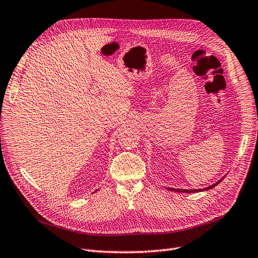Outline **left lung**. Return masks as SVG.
Returning <instances> with one entry per match:
<instances>
[{"instance_id": "8db88e82", "label": "left lung", "mask_w": 258, "mask_h": 258, "mask_svg": "<svg viewBox=\"0 0 258 258\" xmlns=\"http://www.w3.org/2000/svg\"><path fill=\"white\" fill-rule=\"evenodd\" d=\"M221 180H219L218 183H216L215 185H212V186H209V187H207V188H205L204 190H206V189H212L213 187H215L217 184H219L220 183ZM169 190H171V191H179V192H198V191H203L202 189H190V190H187V189H174V188H168Z\"/></svg>"}]
</instances>
